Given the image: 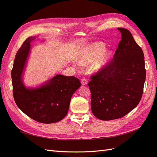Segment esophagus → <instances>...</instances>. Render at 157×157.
Wrapping results in <instances>:
<instances>
[{"mask_svg": "<svg viewBox=\"0 0 157 157\" xmlns=\"http://www.w3.org/2000/svg\"><path fill=\"white\" fill-rule=\"evenodd\" d=\"M80 82H81V84L82 85H86L88 84V80L86 78H82L80 80Z\"/></svg>", "mask_w": 157, "mask_h": 157, "instance_id": "esophagus-1", "label": "esophagus"}]
</instances>
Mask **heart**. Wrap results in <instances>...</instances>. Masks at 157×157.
<instances>
[{
    "label": "heart",
    "instance_id": "obj_1",
    "mask_svg": "<svg viewBox=\"0 0 157 157\" xmlns=\"http://www.w3.org/2000/svg\"><path fill=\"white\" fill-rule=\"evenodd\" d=\"M105 48V46L101 42H95L86 46L80 54V63L86 65L94 60L92 70L94 71L100 70L107 63L109 57L107 53L103 52Z\"/></svg>",
    "mask_w": 157,
    "mask_h": 157
}]
</instances>
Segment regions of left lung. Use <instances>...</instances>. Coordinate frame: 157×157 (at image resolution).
<instances>
[{
    "label": "left lung",
    "mask_w": 157,
    "mask_h": 157,
    "mask_svg": "<svg viewBox=\"0 0 157 157\" xmlns=\"http://www.w3.org/2000/svg\"><path fill=\"white\" fill-rule=\"evenodd\" d=\"M121 33L113 59L92 75L88 86L94 115L103 121L122 118L138 105L146 77L144 54L131 33Z\"/></svg>",
    "instance_id": "obj_1"
}]
</instances>
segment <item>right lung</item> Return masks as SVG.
I'll list each match as a JSON object with an SVG mask.
<instances>
[{"mask_svg":"<svg viewBox=\"0 0 157 157\" xmlns=\"http://www.w3.org/2000/svg\"><path fill=\"white\" fill-rule=\"evenodd\" d=\"M28 37L17 51L11 72L13 96L17 106L32 119L44 124L57 122L67 114L71 98L80 86V80L73 76H56L37 88H26L21 75L30 51Z\"/></svg>","mask_w":157,"mask_h":157,"instance_id":"1","label":"right lung"}]
</instances>
